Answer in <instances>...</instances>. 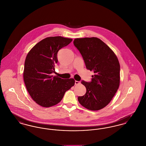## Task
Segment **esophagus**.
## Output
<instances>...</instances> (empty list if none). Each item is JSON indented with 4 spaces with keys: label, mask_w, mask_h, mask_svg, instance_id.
<instances>
[{
    "label": "esophagus",
    "mask_w": 146,
    "mask_h": 146,
    "mask_svg": "<svg viewBox=\"0 0 146 146\" xmlns=\"http://www.w3.org/2000/svg\"><path fill=\"white\" fill-rule=\"evenodd\" d=\"M81 83L80 81H75V84H76V85H77V84H80Z\"/></svg>",
    "instance_id": "obj_1"
}]
</instances>
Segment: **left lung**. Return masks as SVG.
<instances>
[{
  "label": "left lung",
  "instance_id": "obj_1",
  "mask_svg": "<svg viewBox=\"0 0 146 146\" xmlns=\"http://www.w3.org/2000/svg\"><path fill=\"white\" fill-rule=\"evenodd\" d=\"M74 44L80 51L88 70L93 71L92 81L81 83L86 93L78 96L80 104L92 111L101 110L111 101L119 86L120 65L115 54L100 38H75Z\"/></svg>",
  "mask_w": 146,
  "mask_h": 146
}]
</instances>
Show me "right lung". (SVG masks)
Returning a JSON list of instances; mask_svg holds the SVG:
<instances>
[{
  "instance_id": "right-lung-1",
  "label": "right lung",
  "mask_w": 146,
  "mask_h": 146,
  "mask_svg": "<svg viewBox=\"0 0 146 146\" xmlns=\"http://www.w3.org/2000/svg\"><path fill=\"white\" fill-rule=\"evenodd\" d=\"M72 41L62 36L46 38L35 44L26 57L23 71L25 87L33 100L42 107L58 104L75 84L73 78L52 75L58 62V52Z\"/></svg>"
}]
</instances>
